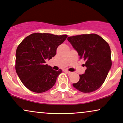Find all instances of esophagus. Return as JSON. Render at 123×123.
Segmentation results:
<instances>
[{"label":"esophagus","instance_id":"34e87169","mask_svg":"<svg viewBox=\"0 0 123 123\" xmlns=\"http://www.w3.org/2000/svg\"><path fill=\"white\" fill-rule=\"evenodd\" d=\"M65 72L66 73H68V74H71L72 73V72H69V71H68V70H65Z\"/></svg>","mask_w":123,"mask_h":123}]
</instances>
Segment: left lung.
Returning a JSON list of instances; mask_svg holds the SVG:
<instances>
[{
  "mask_svg": "<svg viewBox=\"0 0 123 123\" xmlns=\"http://www.w3.org/2000/svg\"><path fill=\"white\" fill-rule=\"evenodd\" d=\"M67 39L80 59L85 61L86 67L85 73L80 75L78 82L73 86L83 93L96 91L104 83L111 68V52L108 43L95 34L76 35Z\"/></svg>",
  "mask_w": 123,
  "mask_h": 123,
  "instance_id": "obj_1",
  "label": "left lung"
}]
</instances>
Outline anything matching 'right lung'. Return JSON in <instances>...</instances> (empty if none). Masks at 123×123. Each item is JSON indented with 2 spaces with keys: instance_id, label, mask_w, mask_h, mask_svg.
I'll use <instances>...</instances> for the list:
<instances>
[{
  "instance_id": "add662e5",
  "label": "right lung",
  "mask_w": 123,
  "mask_h": 123,
  "mask_svg": "<svg viewBox=\"0 0 123 123\" xmlns=\"http://www.w3.org/2000/svg\"><path fill=\"white\" fill-rule=\"evenodd\" d=\"M67 35L34 33L25 38L16 51L15 69L20 81L30 91L43 93L55 84L61 69L53 70L46 64L56 54L57 47L66 39Z\"/></svg>"
}]
</instances>
